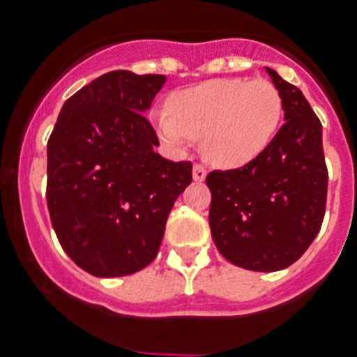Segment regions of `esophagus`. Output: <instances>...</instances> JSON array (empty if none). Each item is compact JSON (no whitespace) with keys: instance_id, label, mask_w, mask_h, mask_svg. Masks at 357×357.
<instances>
[{"instance_id":"34e87169","label":"esophagus","mask_w":357,"mask_h":357,"mask_svg":"<svg viewBox=\"0 0 357 357\" xmlns=\"http://www.w3.org/2000/svg\"><path fill=\"white\" fill-rule=\"evenodd\" d=\"M192 178H194V181H197V183H202V181H205V178H206V169H205V167H202V165H194Z\"/></svg>"}]
</instances>
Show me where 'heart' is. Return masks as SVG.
I'll return each instance as SVG.
<instances>
[{
	"label": "heart",
	"instance_id": "1",
	"mask_svg": "<svg viewBox=\"0 0 357 357\" xmlns=\"http://www.w3.org/2000/svg\"><path fill=\"white\" fill-rule=\"evenodd\" d=\"M169 110L152 112V125L165 145L183 149L202 139L206 160L221 169L252 163L268 149L280 128L283 101L265 79H212L179 91Z\"/></svg>",
	"mask_w": 357,
	"mask_h": 357
}]
</instances>
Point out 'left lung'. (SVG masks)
Here are the masks:
<instances>
[{
  "label": "left lung",
  "instance_id": "1",
  "mask_svg": "<svg viewBox=\"0 0 357 357\" xmlns=\"http://www.w3.org/2000/svg\"><path fill=\"white\" fill-rule=\"evenodd\" d=\"M283 101L285 125L243 169L206 176L212 239L225 259L256 272L287 268L321 229L326 174L321 123L298 86L265 67Z\"/></svg>",
  "mask_w": 357,
  "mask_h": 357
}]
</instances>
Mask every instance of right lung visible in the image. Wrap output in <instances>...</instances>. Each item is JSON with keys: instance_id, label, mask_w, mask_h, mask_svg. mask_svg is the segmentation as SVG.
Segmentation results:
<instances>
[{"instance_id": "1", "label": "right lung", "mask_w": 357, "mask_h": 357, "mask_svg": "<svg viewBox=\"0 0 357 357\" xmlns=\"http://www.w3.org/2000/svg\"><path fill=\"white\" fill-rule=\"evenodd\" d=\"M165 76L112 70L70 96L47 145V205L63 250L96 278L145 268L192 163L165 160L145 118Z\"/></svg>"}]
</instances>
